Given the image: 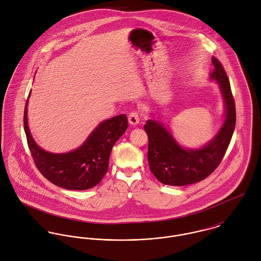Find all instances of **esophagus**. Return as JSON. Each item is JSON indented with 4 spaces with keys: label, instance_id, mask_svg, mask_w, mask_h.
<instances>
[{
    "label": "esophagus",
    "instance_id": "1",
    "mask_svg": "<svg viewBox=\"0 0 261 261\" xmlns=\"http://www.w3.org/2000/svg\"><path fill=\"white\" fill-rule=\"evenodd\" d=\"M128 123L132 125H138L140 123L139 114L136 112H130L128 115Z\"/></svg>",
    "mask_w": 261,
    "mask_h": 261
}]
</instances>
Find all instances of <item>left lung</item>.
<instances>
[{"label":"left lung","mask_w":261,"mask_h":261,"mask_svg":"<svg viewBox=\"0 0 261 261\" xmlns=\"http://www.w3.org/2000/svg\"><path fill=\"white\" fill-rule=\"evenodd\" d=\"M210 79L219 84L224 101V121L206 145L198 149L182 147L162 121L148 119L145 130L149 137L148 161L153 176L163 184L185 186L207 178L221 163L236 122L235 103L229 79L223 66L215 57ZM152 114V113H151Z\"/></svg>","instance_id":"left-lung-1"}]
</instances>
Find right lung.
<instances>
[{"label":"right lung","instance_id":"obj_1","mask_svg":"<svg viewBox=\"0 0 261 261\" xmlns=\"http://www.w3.org/2000/svg\"><path fill=\"white\" fill-rule=\"evenodd\" d=\"M28 101L24 128L28 147L41 174L54 185L67 190L82 191L96 186L108 172L112 147L127 128L126 115L119 114L101 121L79 148L56 153L40 148L32 138L28 126Z\"/></svg>","mask_w":261,"mask_h":261}]
</instances>
